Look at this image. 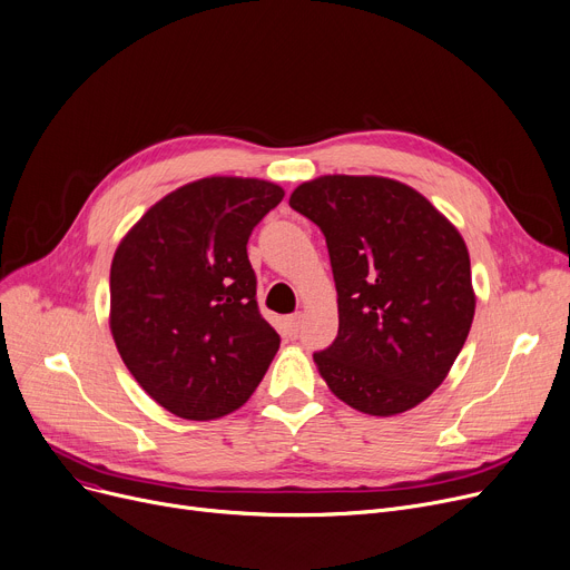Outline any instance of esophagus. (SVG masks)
<instances>
[{
    "mask_svg": "<svg viewBox=\"0 0 570 570\" xmlns=\"http://www.w3.org/2000/svg\"><path fill=\"white\" fill-rule=\"evenodd\" d=\"M301 325H303V314H301V312L291 314V316L286 318V331H288L291 337H295L297 333H301Z\"/></svg>",
    "mask_w": 570,
    "mask_h": 570,
    "instance_id": "obj_1",
    "label": "esophagus"
}]
</instances>
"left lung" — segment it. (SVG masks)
<instances>
[{
    "label": "left lung",
    "instance_id": "1",
    "mask_svg": "<svg viewBox=\"0 0 570 570\" xmlns=\"http://www.w3.org/2000/svg\"><path fill=\"white\" fill-rule=\"evenodd\" d=\"M288 205L325 235L340 331L314 353L327 387L370 415L428 400L451 372L475 312L458 228L415 189L374 175H323Z\"/></svg>",
    "mask_w": 570,
    "mask_h": 570
}]
</instances>
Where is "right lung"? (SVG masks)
Here are the masks:
<instances>
[{
	"label": "right lung",
	"instance_id": "add662e5",
	"mask_svg": "<svg viewBox=\"0 0 570 570\" xmlns=\"http://www.w3.org/2000/svg\"><path fill=\"white\" fill-rule=\"evenodd\" d=\"M284 189L205 177L161 198L110 265V333L142 391L187 421L243 406L279 348L256 303L254 226Z\"/></svg>",
	"mask_w": 570,
	"mask_h": 570
}]
</instances>
